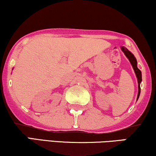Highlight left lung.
I'll use <instances>...</instances> for the list:
<instances>
[{
    "label": "left lung",
    "instance_id": "obj_1",
    "mask_svg": "<svg viewBox=\"0 0 156 156\" xmlns=\"http://www.w3.org/2000/svg\"><path fill=\"white\" fill-rule=\"evenodd\" d=\"M121 49L122 52H124V54L125 55V56L127 57L128 60H129V62H130L132 66H133L134 70H135L136 77H137V83H138V94H137V99H138L140 96V83L142 81L141 71L137 67V60H136V58H135V56H134L133 53L129 52V51L125 47H122Z\"/></svg>",
    "mask_w": 156,
    "mask_h": 156
}]
</instances>
